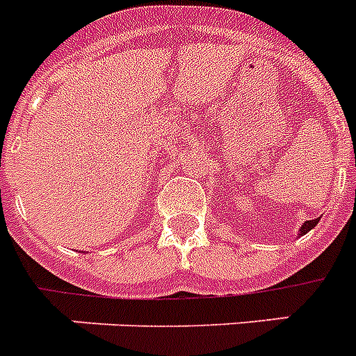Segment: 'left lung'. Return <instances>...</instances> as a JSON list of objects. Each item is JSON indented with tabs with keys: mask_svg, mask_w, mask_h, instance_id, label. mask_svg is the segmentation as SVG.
I'll return each mask as SVG.
<instances>
[{
	"mask_svg": "<svg viewBox=\"0 0 356 356\" xmlns=\"http://www.w3.org/2000/svg\"><path fill=\"white\" fill-rule=\"evenodd\" d=\"M318 221H320V219H311V221H305V223H303L302 227H300L298 238H300V236H303V234H307L309 230H313V228L316 227V225H318Z\"/></svg>",
	"mask_w": 356,
	"mask_h": 356,
	"instance_id": "obj_1",
	"label": "left lung"
}]
</instances>
